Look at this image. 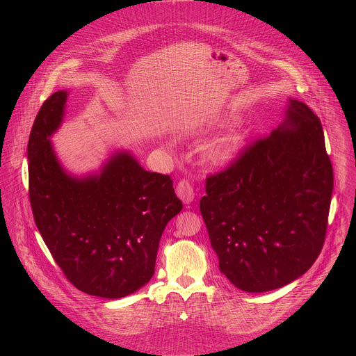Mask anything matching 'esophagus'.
Returning <instances> with one entry per match:
<instances>
[{
	"label": "esophagus",
	"mask_w": 356,
	"mask_h": 356,
	"mask_svg": "<svg viewBox=\"0 0 356 356\" xmlns=\"http://www.w3.org/2000/svg\"><path fill=\"white\" fill-rule=\"evenodd\" d=\"M175 192H177V196L184 202L185 204L192 203L193 199H195V192H193V186L189 181L186 179H182L177 184V188H175Z\"/></svg>",
	"instance_id": "obj_1"
}]
</instances>
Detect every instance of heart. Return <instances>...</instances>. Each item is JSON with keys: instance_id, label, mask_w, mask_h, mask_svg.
I'll use <instances>...</instances> for the list:
<instances>
[{"instance_id": "1", "label": "heart", "mask_w": 356, "mask_h": 356, "mask_svg": "<svg viewBox=\"0 0 356 356\" xmlns=\"http://www.w3.org/2000/svg\"><path fill=\"white\" fill-rule=\"evenodd\" d=\"M241 141H243V138L237 134L229 136V137L218 141L216 144L211 145L207 149L205 156H207L208 161H211L212 164H216V165L225 164L234 156V153L238 151Z\"/></svg>"}]
</instances>
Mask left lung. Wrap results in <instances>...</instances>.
<instances>
[{
    "label": "left lung",
    "instance_id": "8db88e82",
    "mask_svg": "<svg viewBox=\"0 0 356 356\" xmlns=\"http://www.w3.org/2000/svg\"><path fill=\"white\" fill-rule=\"evenodd\" d=\"M333 181L321 120L298 100L277 130L207 177L202 216L234 286L268 292L305 274L325 243Z\"/></svg>",
    "mask_w": 356,
    "mask_h": 356
}]
</instances>
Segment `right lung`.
<instances>
[{
  "label": "right lung",
  "instance_id": "1",
  "mask_svg": "<svg viewBox=\"0 0 356 356\" xmlns=\"http://www.w3.org/2000/svg\"><path fill=\"white\" fill-rule=\"evenodd\" d=\"M67 92L41 105L29 138V196L35 225L65 278L79 291L119 299L154 274L159 241L181 209L170 175L144 170L116 153L102 174L75 179L49 143L63 119Z\"/></svg>",
  "mask_w": 356,
  "mask_h": 356
}]
</instances>
